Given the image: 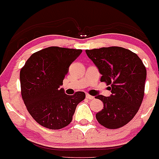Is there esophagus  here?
<instances>
[{"label": "esophagus", "instance_id": "1", "mask_svg": "<svg viewBox=\"0 0 159 159\" xmlns=\"http://www.w3.org/2000/svg\"><path fill=\"white\" fill-rule=\"evenodd\" d=\"M85 97H86V99H89V100H94V96H90V95L88 94V93L85 95Z\"/></svg>", "mask_w": 159, "mask_h": 159}]
</instances>
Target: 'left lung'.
I'll return each mask as SVG.
<instances>
[{"label": "left lung", "mask_w": 159, "mask_h": 159, "mask_svg": "<svg viewBox=\"0 0 159 159\" xmlns=\"http://www.w3.org/2000/svg\"><path fill=\"white\" fill-rule=\"evenodd\" d=\"M111 90L110 96H96L103 103L96 115L98 122L107 129H118L136 115L144 96L146 67L136 53L121 47L85 50Z\"/></svg>", "instance_id": "left-lung-1"}]
</instances>
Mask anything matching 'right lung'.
Masks as SVG:
<instances>
[{
	"label": "right lung",
	"mask_w": 159,
	"mask_h": 159,
	"mask_svg": "<svg viewBox=\"0 0 159 159\" xmlns=\"http://www.w3.org/2000/svg\"><path fill=\"white\" fill-rule=\"evenodd\" d=\"M82 50L48 47L34 53L20 70L21 94L32 118L50 129L64 128L72 121L83 92L66 95L63 84L69 66Z\"/></svg>",
	"instance_id": "obj_1"
}]
</instances>
